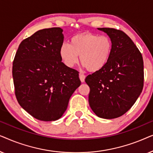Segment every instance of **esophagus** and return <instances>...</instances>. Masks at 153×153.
<instances>
[{
	"label": "esophagus",
	"instance_id": "34e87169",
	"mask_svg": "<svg viewBox=\"0 0 153 153\" xmlns=\"http://www.w3.org/2000/svg\"><path fill=\"white\" fill-rule=\"evenodd\" d=\"M85 76L84 74H81V73H80V74H79V79H80V80H81V82H84L85 81Z\"/></svg>",
	"mask_w": 153,
	"mask_h": 153
}]
</instances>
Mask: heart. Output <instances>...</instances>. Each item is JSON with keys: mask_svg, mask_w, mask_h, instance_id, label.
Here are the masks:
<instances>
[{"mask_svg": "<svg viewBox=\"0 0 153 153\" xmlns=\"http://www.w3.org/2000/svg\"><path fill=\"white\" fill-rule=\"evenodd\" d=\"M112 42L106 35L82 33L72 37L70 44H63L60 49V57L68 68H73L80 61L89 72L100 71L106 65L111 55Z\"/></svg>", "mask_w": 153, "mask_h": 153, "instance_id": "1", "label": "heart"}]
</instances>
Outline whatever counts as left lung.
Wrapping results in <instances>:
<instances>
[{
	"instance_id": "1",
	"label": "left lung",
	"mask_w": 153,
	"mask_h": 153,
	"mask_svg": "<svg viewBox=\"0 0 153 153\" xmlns=\"http://www.w3.org/2000/svg\"><path fill=\"white\" fill-rule=\"evenodd\" d=\"M97 29L109 37L112 51L106 65L85 79L90 87L88 102L96 116L116 118L134 105L143 90V58L124 32L109 28Z\"/></svg>"
}]
</instances>
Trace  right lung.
<instances>
[{
	"instance_id": "add662e5",
	"label": "right lung",
	"mask_w": 153,
	"mask_h": 153,
	"mask_svg": "<svg viewBox=\"0 0 153 153\" xmlns=\"http://www.w3.org/2000/svg\"><path fill=\"white\" fill-rule=\"evenodd\" d=\"M62 29L39 30L19 46L12 66L14 89L20 106L37 120H58L81 85L79 72L60 57Z\"/></svg>"
}]
</instances>
